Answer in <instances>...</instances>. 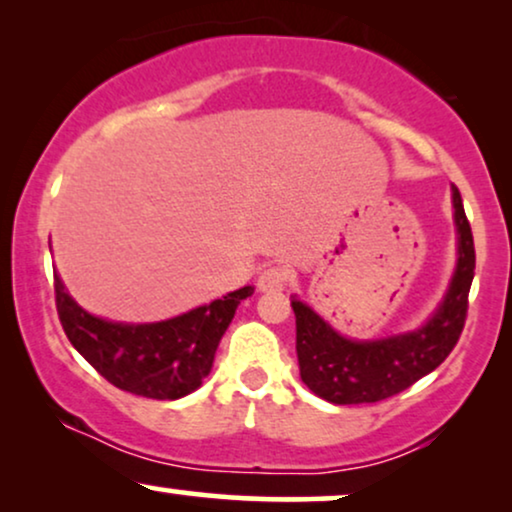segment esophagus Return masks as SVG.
I'll list each match as a JSON object with an SVG mask.
<instances>
[{
  "mask_svg": "<svg viewBox=\"0 0 512 512\" xmlns=\"http://www.w3.org/2000/svg\"><path fill=\"white\" fill-rule=\"evenodd\" d=\"M286 279H289V272H286V267H279V264H274V267L262 269L260 276H257V289L264 291V293L281 291L286 286Z\"/></svg>",
  "mask_w": 512,
  "mask_h": 512,
  "instance_id": "34e87169",
  "label": "esophagus"
}]
</instances>
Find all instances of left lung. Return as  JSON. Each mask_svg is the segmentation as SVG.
Listing matches in <instances>:
<instances>
[{
	"instance_id": "left-lung-1",
	"label": "left lung",
	"mask_w": 512,
	"mask_h": 512,
	"mask_svg": "<svg viewBox=\"0 0 512 512\" xmlns=\"http://www.w3.org/2000/svg\"><path fill=\"white\" fill-rule=\"evenodd\" d=\"M452 207L457 226V267L443 303L419 330L356 342L334 332L313 308L293 298L301 380L317 397L332 404L380 402L436 370L455 349L467 320L477 255L472 226L457 187H452Z\"/></svg>"
}]
</instances>
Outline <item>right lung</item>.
I'll return each instance as SVG.
<instances>
[{"instance_id": "add662e5", "label": "right lung", "mask_w": 512, "mask_h": 512, "mask_svg": "<svg viewBox=\"0 0 512 512\" xmlns=\"http://www.w3.org/2000/svg\"><path fill=\"white\" fill-rule=\"evenodd\" d=\"M252 291L243 286L170 320L125 325L86 313L55 274L57 315L74 349L108 383L149 399H180L202 385L223 332Z\"/></svg>"}]
</instances>
